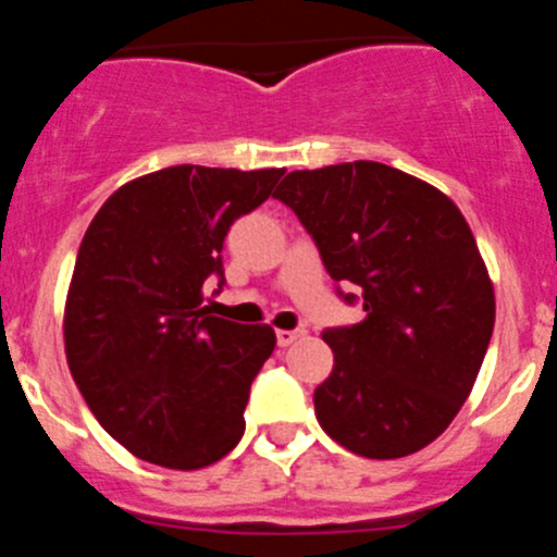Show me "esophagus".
<instances>
[{"instance_id": "1", "label": "esophagus", "mask_w": 557, "mask_h": 557, "mask_svg": "<svg viewBox=\"0 0 557 557\" xmlns=\"http://www.w3.org/2000/svg\"><path fill=\"white\" fill-rule=\"evenodd\" d=\"M304 332H289V329H278V332H275V343H278V346L282 348H287V346H293L295 339L301 337Z\"/></svg>"}]
</instances>
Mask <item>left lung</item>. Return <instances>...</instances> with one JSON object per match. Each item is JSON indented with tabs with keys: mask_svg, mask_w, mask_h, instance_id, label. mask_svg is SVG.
I'll return each mask as SVG.
<instances>
[{
	"mask_svg": "<svg viewBox=\"0 0 557 557\" xmlns=\"http://www.w3.org/2000/svg\"><path fill=\"white\" fill-rule=\"evenodd\" d=\"M273 198L295 211L346 304L318 421L348 451L393 460L432 444L469 398L494 334V287L444 191L379 161L295 170ZM343 286H357L358 295Z\"/></svg>",
	"mask_w": 557,
	"mask_h": 557,
	"instance_id": "1",
	"label": "left lung"
}]
</instances>
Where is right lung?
I'll list each match as a JSON object with an SVG mask.
<instances>
[{"label":"right lung","instance_id":"add662e5","mask_svg":"<svg viewBox=\"0 0 557 557\" xmlns=\"http://www.w3.org/2000/svg\"><path fill=\"white\" fill-rule=\"evenodd\" d=\"M284 170L166 166L116 189L88 225L66 298L69 371L102 430L166 469H203L245 432L270 326L206 312L223 289L234 220L273 195Z\"/></svg>","mask_w":557,"mask_h":557}]
</instances>
